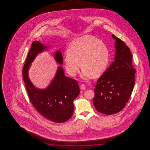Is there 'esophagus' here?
Segmentation results:
<instances>
[{
    "label": "esophagus",
    "mask_w": 150,
    "mask_h": 150,
    "mask_svg": "<svg viewBox=\"0 0 150 150\" xmlns=\"http://www.w3.org/2000/svg\"><path fill=\"white\" fill-rule=\"evenodd\" d=\"M80 89H82V90H86V87L84 84H81L80 85Z\"/></svg>",
    "instance_id": "1"
}]
</instances>
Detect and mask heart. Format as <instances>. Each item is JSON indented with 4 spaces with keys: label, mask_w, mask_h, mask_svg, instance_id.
<instances>
[{
    "label": "heart",
    "mask_w": 150,
    "mask_h": 150,
    "mask_svg": "<svg viewBox=\"0 0 150 150\" xmlns=\"http://www.w3.org/2000/svg\"><path fill=\"white\" fill-rule=\"evenodd\" d=\"M64 56L67 72L75 75L80 67L83 76L91 78L101 75L107 68L109 53L106 45L92 35H84L72 40Z\"/></svg>",
    "instance_id": "obj_1"
}]
</instances>
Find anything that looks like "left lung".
<instances>
[{
    "label": "left lung",
    "instance_id": "left-lung-1",
    "mask_svg": "<svg viewBox=\"0 0 150 150\" xmlns=\"http://www.w3.org/2000/svg\"><path fill=\"white\" fill-rule=\"evenodd\" d=\"M112 37L116 40L114 61L98 79L94 89V106L105 115L116 114L125 107L134 86L136 72L128 47L114 35Z\"/></svg>",
    "mask_w": 150,
    "mask_h": 150
}]
</instances>
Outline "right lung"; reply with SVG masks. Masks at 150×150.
Segmentation results:
<instances>
[{
	"mask_svg": "<svg viewBox=\"0 0 150 150\" xmlns=\"http://www.w3.org/2000/svg\"><path fill=\"white\" fill-rule=\"evenodd\" d=\"M47 49L39 42H33L22 69V76L29 99L36 110L50 121L61 123L71 117L74 112L73 101L80 93L78 83L74 79L65 76L61 67L50 86L44 90L35 88L28 76L30 64L38 53ZM57 62L62 64V54L59 50L55 53Z\"/></svg>",
	"mask_w": 150,
	"mask_h": 150,
	"instance_id": "add662e5",
	"label": "right lung"
}]
</instances>
